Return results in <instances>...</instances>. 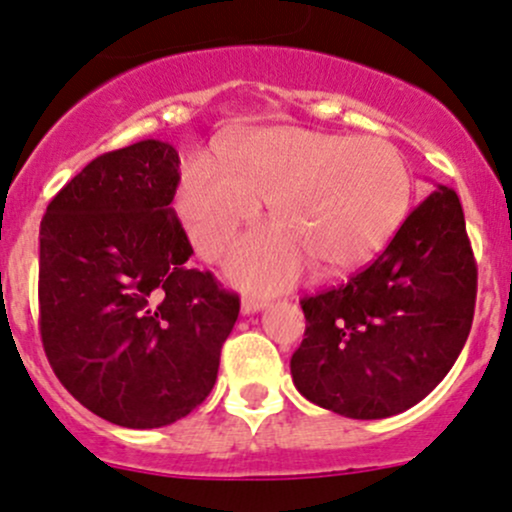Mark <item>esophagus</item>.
<instances>
[{"mask_svg":"<svg viewBox=\"0 0 512 512\" xmlns=\"http://www.w3.org/2000/svg\"><path fill=\"white\" fill-rule=\"evenodd\" d=\"M263 307H266V300H256V297H244L241 300V314H254Z\"/></svg>","mask_w":512,"mask_h":512,"instance_id":"obj_1","label":"esophagus"}]
</instances>
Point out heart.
Instances as JSON below:
<instances>
[{
	"instance_id": "obj_1",
	"label": "heart",
	"mask_w": 512,
	"mask_h": 512,
	"mask_svg": "<svg viewBox=\"0 0 512 512\" xmlns=\"http://www.w3.org/2000/svg\"><path fill=\"white\" fill-rule=\"evenodd\" d=\"M413 176L404 154L382 137L304 128L251 132L227 164L200 154L181 171L176 203L198 254L217 261L268 203L275 229L239 244L232 275L278 290L304 261L341 273L370 261L406 220Z\"/></svg>"
}]
</instances>
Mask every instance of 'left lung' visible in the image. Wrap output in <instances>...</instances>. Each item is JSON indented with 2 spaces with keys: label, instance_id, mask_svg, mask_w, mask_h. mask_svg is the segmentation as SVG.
Masks as SVG:
<instances>
[{
  "label": "left lung",
  "instance_id": "left-lung-1",
  "mask_svg": "<svg viewBox=\"0 0 512 512\" xmlns=\"http://www.w3.org/2000/svg\"><path fill=\"white\" fill-rule=\"evenodd\" d=\"M476 261L457 193L438 186L348 283L302 297L295 387L346 418H387L426 399L467 343Z\"/></svg>",
  "mask_w": 512,
  "mask_h": 512
}]
</instances>
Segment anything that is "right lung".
I'll return each instance as SVG.
<instances>
[{
  "label": "right lung",
  "instance_id": "1",
  "mask_svg": "<svg viewBox=\"0 0 512 512\" xmlns=\"http://www.w3.org/2000/svg\"><path fill=\"white\" fill-rule=\"evenodd\" d=\"M179 152L142 140L106 152L40 222V338L79 404L123 428H162L215 387L239 295L186 261L171 200Z\"/></svg>",
  "mask_w": 512,
  "mask_h": 512
}]
</instances>
